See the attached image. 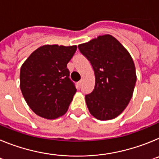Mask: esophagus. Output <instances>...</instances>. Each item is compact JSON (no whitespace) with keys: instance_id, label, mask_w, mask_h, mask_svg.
<instances>
[{"instance_id":"obj_1","label":"esophagus","mask_w":159,"mask_h":159,"mask_svg":"<svg viewBox=\"0 0 159 159\" xmlns=\"http://www.w3.org/2000/svg\"><path fill=\"white\" fill-rule=\"evenodd\" d=\"M82 84H83V80H80V81H79V82H78V85H79V86H80V87L81 85H82Z\"/></svg>"}]
</instances>
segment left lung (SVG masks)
<instances>
[{"label":"left lung","instance_id":"left-lung-1","mask_svg":"<svg viewBox=\"0 0 159 159\" xmlns=\"http://www.w3.org/2000/svg\"><path fill=\"white\" fill-rule=\"evenodd\" d=\"M78 48L95 72V88L85 95L90 113L99 120L115 119L128 105L135 86V67L130 53L111 35Z\"/></svg>","mask_w":159,"mask_h":159}]
</instances>
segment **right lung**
Returning a JSON list of instances; mask_svg holds the SVG:
<instances>
[{
	"label": "right lung",
	"mask_w": 159,
	"mask_h": 159,
	"mask_svg": "<svg viewBox=\"0 0 159 159\" xmlns=\"http://www.w3.org/2000/svg\"><path fill=\"white\" fill-rule=\"evenodd\" d=\"M76 49L75 45H43L22 64L20 87L26 102L37 116L54 119L67 112L76 92L67 64Z\"/></svg>",
	"instance_id": "1"
}]
</instances>
